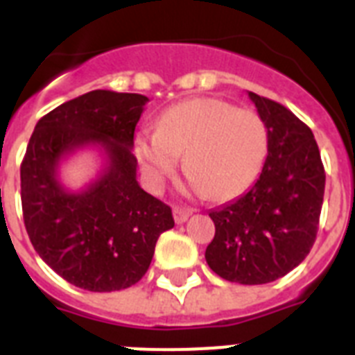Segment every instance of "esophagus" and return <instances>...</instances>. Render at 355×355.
<instances>
[{
	"label": "esophagus",
	"instance_id": "obj_1",
	"mask_svg": "<svg viewBox=\"0 0 355 355\" xmlns=\"http://www.w3.org/2000/svg\"><path fill=\"white\" fill-rule=\"evenodd\" d=\"M172 214H174V220H175V224H183L184 220L189 219V217H190V214H192V211H190V210H187V208H180V207H175L174 210H172Z\"/></svg>",
	"mask_w": 355,
	"mask_h": 355
}]
</instances>
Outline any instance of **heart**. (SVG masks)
Wrapping results in <instances>:
<instances>
[{"label": "heart", "instance_id": "b5f03b06", "mask_svg": "<svg viewBox=\"0 0 355 355\" xmlns=\"http://www.w3.org/2000/svg\"><path fill=\"white\" fill-rule=\"evenodd\" d=\"M148 183L157 187L184 153L193 190L211 199H230L257 180L268 154V129L251 109L219 98H196L168 107L156 131L135 140Z\"/></svg>", "mask_w": 355, "mask_h": 355}]
</instances>
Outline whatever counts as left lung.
Here are the masks:
<instances>
[{"label":"left lung","instance_id":"obj_1","mask_svg":"<svg viewBox=\"0 0 355 355\" xmlns=\"http://www.w3.org/2000/svg\"><path fill=\"white\" fill-rule=\"evenodd\" d=\"M268 129V156L250 190L210 211L215 237L205 259L228 282H275L316 241L325 171L313 131L275 100L248 91Z\"/></svg>","mask_w":355,"mask_h":355}]
</instances>
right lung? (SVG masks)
Listing matches in <instances>:
<instances>
[{"label": "right lung", "mask_w": 355, "mask_h": 355, "mask_svg": "<svg viewBox=\"0 0 355 355\" xmlns=\"http://www.w3.org/2000/svg\"><path fill=\"white\" fill-rule=\"evenodd\" d=\"M147 96L95 89L37 122L21 163V205L33 250L66 282L111 293L140 282L157 237L174 228L171 207L136 181V123ZM105 162L80 191L60 181V163L80 148Z\"/></svg>", "instance_id": "1"}]
</instances>
